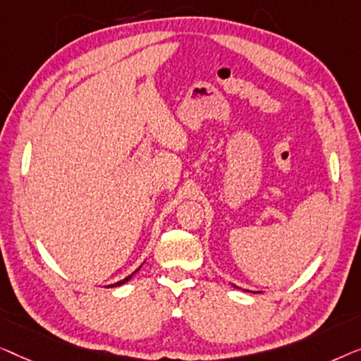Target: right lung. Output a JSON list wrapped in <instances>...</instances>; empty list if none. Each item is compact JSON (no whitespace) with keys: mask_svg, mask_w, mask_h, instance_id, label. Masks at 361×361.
<instances>
[{"mask_svg":"<svg viewBox=\"0 0 361 361\" xmlns=\"http://www.w3.org/2000/svg\"><path fill=\"white\" fill-rule=\"evenodd\" d=\"M137 270H139V268H137ZM137 270H135V271H137ZM135 271H134V273H135ZM134 273H132V275H129L128 278H124V280H121V281H118V283H114V284H109V286H121V284L128 283V281L130 280V278H132V276H134Z\"/></svg>","mask_w":361,"mask_h":361,"instance_id":"right-lung-1","label":"right lung"}]
</instances>
